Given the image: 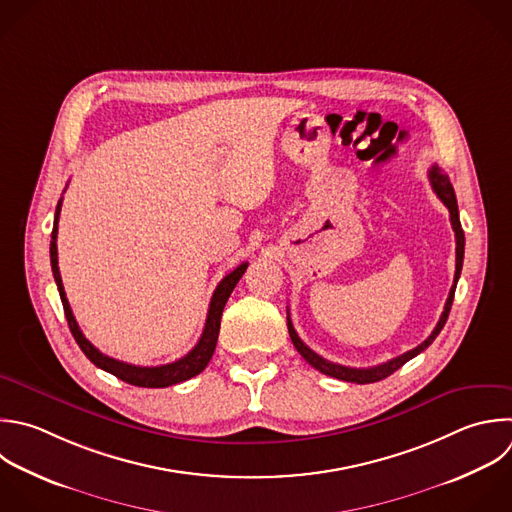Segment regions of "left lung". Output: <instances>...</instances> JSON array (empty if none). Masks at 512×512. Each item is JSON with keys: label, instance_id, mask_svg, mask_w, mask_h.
<instances>
[{"label": "left lung", "instance_id": "8db88e82", "mask_svg": "<svg viewBox=\"0 0 512 512\" xmlns=\"http://www.w3.org/2000/svg\"><path fill=\"white\" fill-rule=\"evenodd\" d=\"M428 178H430V184H432V190L436 192V196L440 198V202L448 208L450 212V224H452V230H454V238H456V272H454V282H452V288L448 292V298H446V304H444V310L440 314V320L436 324V328L432 330V334L422 342L418 344L416 348L384 362V364H378V366H370V368H350V366H342V364H336V362H330L322 356H318L314 350H310L296 334L294 326H292V320H290V314H288V332H290V338H292V344L296 346V350L302 354V358L314 366L316 370H320L322 374L326 376H332V378H338V380H346V382H356V384H370V382H378L386 376H390L392 372H396L402 364H406L410 358H414L416 354H420L422 350H426L434 338L440 334L442 326L446 324V318H448V312H450V306H452V300H454V290H456V282L460 278V270H462V260H464V232H462V226H460V218H458V206H456V196H454V190H452V184L448 180L446 174H442V170L438 166H432L430 172H428Z\"/></svg>", "mask_w": 512, "mask_h": 512}]
</instances>
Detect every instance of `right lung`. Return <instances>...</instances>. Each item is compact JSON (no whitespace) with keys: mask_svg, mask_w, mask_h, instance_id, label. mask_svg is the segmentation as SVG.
<instances>
[{"mask_svg":"<svg viewBox=\"0 0 512 512\" xmlns=\"http://www.w3.org/2000/svg\"><path fill=\"white\" fill-rule=\"evenodd\" d=\"M60 212H62V198L58 202V208H56V218H54V230H52V242H50V260H52V272H54V278H56V284H58V290H60V298H62V304H64V312H66V318H68V326L78 342V346L82 348V352L90 358V362H94L98 368L118 376L120 380L128 382V384H134V386H142V388H166V386H172V384H178V382H184L196 374H200L214 350H216V342H218V332H220V318H222V312H224V306L234 290V286L238 284V280L242 278V274L246 272L248 268V262L240 264L238 268H234L228 276L222 278V282L216 286L214 294H212V300H210V308H208V318H206V326H204V332L198 340V344L180 360L176 362H170V364H162V366H136V364H128V362H120L116 358H110L106 354H102L80 330L74 314H72V308H70V302L66 298V292H64V284H62V276H60V268H58V220H60Z\"/></svg>","mask_w":512,"mask_h":512,"instance_id":"1","label":"right lung"}]
</instances>
